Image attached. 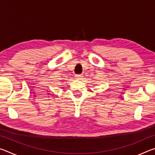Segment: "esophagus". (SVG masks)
Here are the masks:
<instances>
[{
	"instance_id": "34e87169",
	"label": "esophagus",
	"mask_w": 155,
	"mask_h": 155,
	"mask_svg": "<svg viewBox=\"0 0 155 155\" xmlns=\"http://www.w3.org/2000/svg\"><path fill=\"white\" fill-rule=\"evenodd\" d=\"M82 77H83V76L81 75V74H77V77L78 78H81Z\"/></svg>"
}]
</instances>
